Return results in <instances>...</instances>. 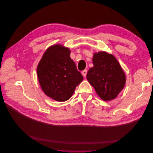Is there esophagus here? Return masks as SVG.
I'll return each mask as SVG.
<instances>
[{
    "mask_svg": "<svg viewBox=\"0 0 153 153\" xmlns=\"http://www.w3.org/2000/svg\"><path fill=\"white\" fill-rule=\"evenodd\" d=\"M87 69H84V71H82V74L83 76H84V77H85V76H86V75H87Z\"/></svg>",
    "mask_w": 153,
    "mask_h": 153,
    "instance_id": "esophagus-1",
    "label": "esophagus"
}]
</instances>
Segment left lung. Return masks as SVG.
Segmentation results:
<instances>
[{
	"mask_svg": "<svg viewBox=\"0 0 153 153\" xmlns=\"http://www.w3.org/2000/svg\"><path fill=\"white\" fill-rule=\"evenodd\" d=\"M92 62L94 66L87 72V80L103 100H114L126 83L121 66L114 55L105 52L94 53Z\"/></svg>",
	"mask_w": 153,
	"mask_h": 153,
	"instance_id": "left-lung-1",
	"label": "left lung"
}]
</instances>
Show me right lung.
Listing matches in <instances>:
<instances>
[{
  "label": "right lung",
  "mask_w": 153,
  "mask_h": 153,
  "mask_svg": "<svg viewBox=\"0 0 153 153\" xmlns=\"http://www.w3.org/2000/svg\"><path fill=\"white\" fill-rule=\"evenodd\" d=\"M37 73L42 90L57 101H65L83 80L82 74L70 58V50L61 45L48 48L38 66Z\"/></svg>",
  "instance_id": "obj_1"
}]
</instances>
